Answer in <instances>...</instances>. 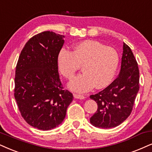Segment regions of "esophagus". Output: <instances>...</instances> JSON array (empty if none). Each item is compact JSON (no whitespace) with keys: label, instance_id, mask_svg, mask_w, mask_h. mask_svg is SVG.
<instances>
[{"label":"esophagus","instance_id":"1","mask_svg":"<svg viewBox=\"0 0 152 152\" xmlns=\"http://www.w3.org/2000/svg\"><path fill=\"white\" fill-rule=\"evenodd\" d=\"M74 98L79 99H83L85 98L84 95H80V94H74Z\"/></svg>","mask_w":152,"mask_h":152}]
</instances>
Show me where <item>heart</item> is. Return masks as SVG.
Segmentation results:
<instances>
[{
  "label": "heart",
  "mask_w": 152,
  "mask_h": 152,
  "mask_svg": "<svg viewBox=\"0 0 152 152\" xmlns=\"http://www.w3.org/2000/svg\"><path fill=\"white\" fill-rule=\"evenodd\" d=\"M57 63L61 74L69 80L74 77L81 66L83 73L69 86L74 91L84 93L94 86L100 89L110 84L118 69L119 56L114 48L87 40L76 44L72 51L61 49Z\"/></svg>",
  "instance_id": "1"
}]
</instances>
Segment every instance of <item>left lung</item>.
<instances>
[{"label":"left lung","mask_w":152,"mask_h":152,"mask_svg":"<svg viewBox=\"0 0 152 152\" xmlns=\"http://www.w3.org/2000/svg\"><path fill=\"white\" fill-rule=\"evenodd\" d=\"M118 76L109 86L90 96L97 104V110L90 119L96 127L118 126L131 114L140 88L137 62L130 48L124 43Z\"/></svg>","instance_id":"8db88e82"}]
</instances>
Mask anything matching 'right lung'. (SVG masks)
I'll return each mask as SVG.
<instances>
[{
	"label": "right lung",
	"instance_id": "1",
	"mask_svg": "<svg viewBox=\"0 0 152 152\" xmlns=\"http://www.w3.org/2000/svg\"><path fill=\"white\" fill-rule=\"evenodd\" d=\"M64 38L53 31L36 34L25 44L17 61L15 98L25 121L39 130L62 124L74 97L58 73L57 56Z\"/></svg>",
	"mask_w": 152,
	"mask_h": 152
}]
</instances>
